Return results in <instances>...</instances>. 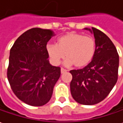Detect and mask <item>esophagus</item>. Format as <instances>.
<instances>
[{
  "label": "esophagus",
  "mask_w": 123,
  "mask_h": 123,
  "mask_svg": "<svg viewBox=\"0 0 123 123\" xmlns=\"http://www.w3.org/2000/svg\"><path fill=\"white\" fill-rule=\"evenodd\" d=\"M67 71L66 70V69H64V68H61V74H63V73H65L67 72Z\"/></svg>",
  "instance_id": "34e87169"
}]
</instances>
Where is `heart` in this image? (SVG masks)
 <instances>
[{"mask_svg":"<svg viewBox=\"0 0 123 123\" xmlns=\"http://www.w3.org/2000/svg\"><path fill=\"white\" fill-rule=\"evenodd\" d=\"M46 52L51 62L58 65L65 57L67 67L75 65L81 68L87 65L96 52V42L91 36L69 32L58 37L56 44L46 45Z\"/></svg>","mask_w":123,"mask_h":123,"instance_id":"obj_1","label":"heart"}]
</instances>
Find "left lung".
I'll list each match as a JSON object with an SVG mask.
<instances>
[{"mask_svg": "<svg viewBox=\"0 0 123 123\" xmlns=\"http://www.w3.org/2000/svg\"><path fill=\"white\" fill-rule=\"evenodd\" d=\"M93 33L96 52L84 68L71 70V93L77 102L93 105L107 96L118 79L119 56L114 44L107 36L94 27L84 28Z\"/></svg>", "mask_w": 123, "mask_h": 123, "instance_id": "1", "label": "left lung"}]
</instances>
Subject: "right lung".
Returning <instances> with one entry per match:
<instances>
[{"label":"right lung","instance_id":"1","mask_svg":"<svg viewBox=\"0 0 123 123\" xmlns=\"http://www.w3.org/2000/svg\"><path fill=\"white\" fill-rule=\"evenodd\" d=\"M55 36L52 30L31 28L16 40L10 50V86L16 96L30 106L48 103L61 76V68L50 64L46 48Z\"/></svg>","mask_w":123,"mask_h":123}]
</instances>
